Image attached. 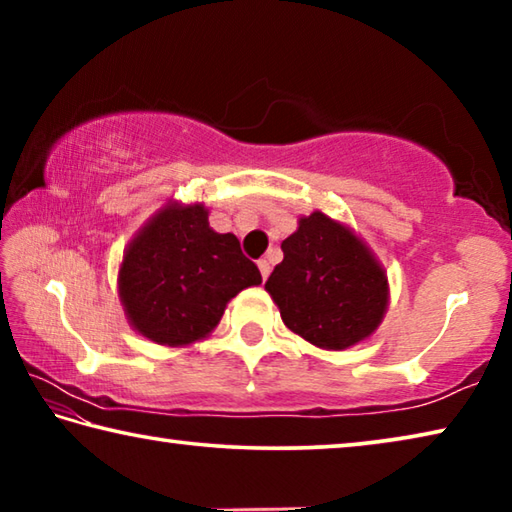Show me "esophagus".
I'll return each instance as SVG.
<instances>
[{
    "label": "esophagus",
    "instance_id": "1",
    "mask_svg": "<svg viewBox=\"0 0 512 512\" xmlns=\"http://www.w3.org/2000/svg\"><path fill=\"white\" fill-rule=\"evenodd\" d=\"M257 266H259V273H262V280H266V277L271 275V264H268V259H259Z\"/></svg>",
    "mask_w": 512,
    "mask_h": 512
}]
</instances>
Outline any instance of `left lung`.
I'll return each mask as SVG.
<instances>
[{
  "instance_id": "obj_1",
  "label": "left lung",
  "mask_w": 512,
  "mask_h": 512,
  "mask_svg": "<svg viewBox=\"0 0 512 512\" xmlns=\"http://www.w3.org/2000/svg\"><path fill=\"white\" fill-rule=\"evenodd\" d=\"M282 253L264 289L293 334L339 352L377 332L391 300L388 275L350 225L320 210L300 216Z\"/></svg>"
}]
</instances>
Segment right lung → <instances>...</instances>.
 <instances>
[{
    "label": "right lung",
    "mask_w": 512,
    "mask_h": 512,
    "mask_svg": "<svg viewBox=\"0 0 512 512\" xmlns=\"http://www.w3.org/2000/svg\"><path fill=\"white\" fill-rule=\"evenodd\" d=\"M203 203L169 201L131 239L117 291L128 323L158 345L207 339L239 291L262 284L232 232L210 228Z\"/></svg>",
    "instance_id": "right-lung-1"
}]
</instances>
